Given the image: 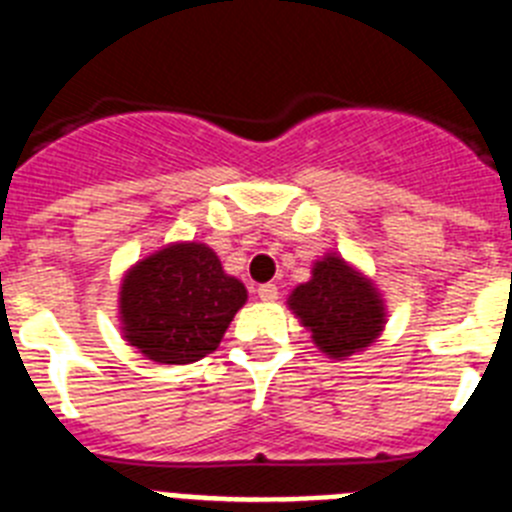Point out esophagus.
<instances>
[{"label":"esophagus","mask_w":512,"mask_h":512,"mask_svg":"<svg viewBox=\"0 0 512 512\" xmlns=\"http://www.w3.org/2000/svg\"><path fill=\"white\" fill-rule=\"evenodd\" d=\"M257 296H260L262 301H275L278 299V286H273V283H262V286L257 288Z\"/></svg>","instance_id":"34e87169"}]
</instances>
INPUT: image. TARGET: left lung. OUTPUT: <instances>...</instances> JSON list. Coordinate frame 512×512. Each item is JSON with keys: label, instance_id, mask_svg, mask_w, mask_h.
Wrapping results in <instances>:
<instances>
[{"label": "left lung", "instance_id": "left-lung-1", "mask_svg": "<svg viewBox=\"0 0 512 512\" xmlns=\"http://www.w3.org/2000/svg\"><path fill=\"white\" fill-rule=\"evenodd\" d=\"M288 306L311 332L314 345L335 361L368 348L386 324L376 286L332 252L314 262L311 281L293 288Z\"/></svg>", "mask_w": 512, "mask_h": 512}]
</instances>
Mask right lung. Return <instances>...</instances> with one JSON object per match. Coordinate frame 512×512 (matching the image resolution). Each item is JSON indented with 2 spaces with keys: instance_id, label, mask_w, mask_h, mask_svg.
<instances>
[{
  "instance_id": "right-lung-1",
  "label": "right lung",
  "mask_w": 512,
  "mask_h": 512,
  "mask_svg": "<svg viewBox=\"0 0 512 512\" xmlns=\"http://www.w3.org/2000/svg\"><path fill=\"white\" fill-rule=\"evenodd\" d=\"M247 301V288L226 275L201 242H175L136 262L121 283L123 337L154 363L182 366L219 348Z\"/></svg>"
}]
</instances>
